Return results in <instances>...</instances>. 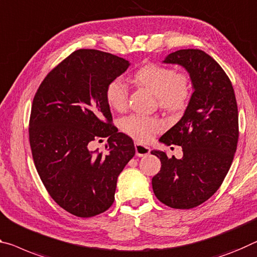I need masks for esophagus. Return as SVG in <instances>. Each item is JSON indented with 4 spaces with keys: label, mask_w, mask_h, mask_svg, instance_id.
I'll use <instances>...</instances> for the list:
<instances>
[{
    "label": "esophagus",
    "mask_w": 257,
    "mask_h": 257,
    "mask_svg": "<svg viewBox=\"0 0 257 257\" xmlns=\"http://www.w3.org/2000/svg\"><path fill=\"white\" fill-rule=\"evenodd\" d=\"M135 150H136L137 157L148 156V154L151 152V149L149 148V146H145L141 143H135Z\"/></svg>",
    "instance_id": "esophagus-1"
}]
</instances>
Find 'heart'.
<instances>
[{"mask_svg": "<svg viewBox=\"0 0 257 257\" xmlns=\"http://www.w3.org/2000/svg\"><path fill=\"white\" fill-rule=\"evenodd\" d=\"M136 82L149 89L157 96L159 106L170 113L181 112L189 103L191 85L189 75L176 72L172 67L158 64L144 65L134 75ZM128 87L119 77L112 80L106 88V99L109 106L116 111H123L128 105ZM160 117L130 114L121 120V128L134 140L142 143L164 129Z\"/></svg>", "mask_w": 257, "mask_h": 257, "instance_id": "1", "label": "heart"}]
</instances>
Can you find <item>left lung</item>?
<instances>
[{
    "label": "left lung",
    "mask_w": 257,
    "mask_h": 257,
    "mask_svg": "<svg viewBox=\"0 0 257 257\" xmlns=\"http://www.w3.org/2000/svg\"><path fill=\"white\" fill-rule=\"evenodd\" d=\"M162 63L184 67L193 93L182 119L159 140L182 146L183 157L168 158L153 150L161 169L152 187L166 206L190 209L208 200L229 172L239 137L237 100L229 76L205 51L182 49Z\"/></svg>",
    "instance_id": "obj_1"
}]
</instances>
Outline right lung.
Segmentation results:
<instances>
[{
	"label": "right lung",
	"instance_id": "obj_1",
	"mask_svg": "<svg viewBox=\"0 0 257 257\" xmlns=\"http://www.w3.org/2000/svg\"><path fill=\"white\" fill-rule=\"evenodd\" d=\"M130 63L108 52L79 49L46 76L36 91L30 144L39 176L50 197L77 217L112 206L117 176L135 156L132 138L117 133L106 99L112 80ZM108 137L103 155L91 142Z\"/></svg>",
	"mask_w": 257,
	"mask_h": 257
}]
</instances>
